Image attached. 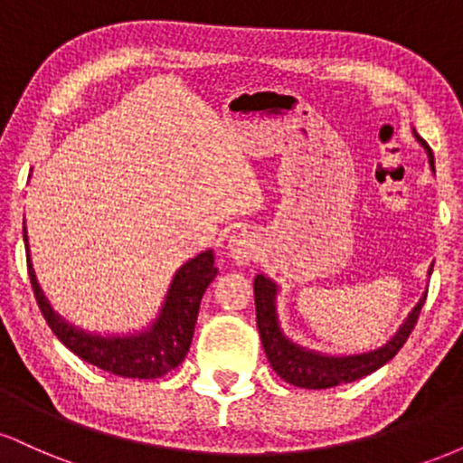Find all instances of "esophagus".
<instances>
[{
  "label": "esophagus",
  "mask_w": 463,
  "mask_h": 463,
  "mask_svg": "<svg viewBox=\"0 0 463 463\" xmlns=\"http://www.w3.org/2000/svg\"><path fill=\"white\" fill-rule=\"evenodd\" d=\"M231 257L232 261L239 265L252 263L259 257V243L252 235H248L246 231L237 232L231 237Z\"/></svg>",
  "instance_id": "34e87169"
}]
</instances>
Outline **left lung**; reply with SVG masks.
<instances>
[{"instance_id":"1","label":"left lung","mask_w":463,"mask_h":463,"mask_svg":"<svg viewBox=\"0 0 463 463\" xmlns=\"http://www.w3.org/2000/svg\"><path fill=\"white\" fill-rule=\"evenodd\" d=\"M416 139L422 143L424 150L429 154V163L435 169L433 152L416 135ZM433 269V268H431ZM431 274V272H429ZM276 285L263 274L254 276V305H257V326L259 335H261V344L268 357L269 365L280 379L296 387H305V390H326V387H335L342 383H353V381L364 379L370 372L379 370L385 365L396 353L405 346L407 337L411 335L413 326H416L420 309H422L427 294L420 298V302L409 313L405 324L398 328V333L385 346L370 350L364 354H348V357H328V354L313 353V350L296 346L294 342L285 337L279 326V317H276Z\"/></svg>"}]
</instances>
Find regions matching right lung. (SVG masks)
I'll list each match as a JSON object with an SVG mask.
<instances>
[{
    "label": "right lung",
    "instance_id": "1",
    "mask_svg": "<svg viewBox=\"0 0 463 463\" xmlns=\"http://www.w3.org/2000/svg\"><path fill=\"white\" fill-rule=\"evenodd\" d=\"M24 239L28 241L25 231ZM28 274L32 289H34L36 305L43 313L47 326L73 354L115 376L158 379V376L178 368L183 359L187 357L195 331V320H198L200 300L204 296L206 287L217 276V268L213 250H206V252L184 263L174 276L156 322L147 331L139 335H126V337H102V335L84 333L67 324L61 316L52 311L50 302L45 300L43 291L36 283L30 261Z\"/></svg>",
    "mask_w": 463,
    "mask_h": 463
}]
</instances>
